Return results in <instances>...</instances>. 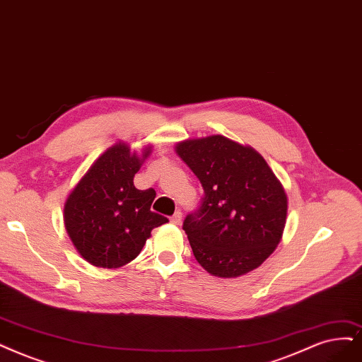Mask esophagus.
Listing matches in <instances>:
<instances>
[{
	"instance_id": "34e87169",
	"label": "esophagus",
	"mask_w": 362,
	"mask_h": 362,
	"mask_svg": "<svg viewBox=\"0 0 362 362\" xmlns=\"http://www.w3.org/2000/svg\"><path fill=\"white\" fill-rule=\"evenodd\" d=\"M171 223L173 225H180L182 223V211L180 210H177L176 213H174V215L171 216Z\"/></svg>"
}]
</instances>
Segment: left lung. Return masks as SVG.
I'll return each instance as SVG.
<instances>
[{"instance_id": "1", "label": "left lung", "mask_w": 362, "mask_h": 362, "mask_svg": "<svg viewBox=\"0 0 362 362\" xmlns=\"http://www.w3.org/2000/svg\"><path fill=\"white\" fill-rule=\"evenodd\" d=\"M174 149L204 189L202 206L183 222L198 264L222 279L258 269L286 223L288 197L273 170L253 147L223 136L183 140Z\"/></svg>"}]
</instances>
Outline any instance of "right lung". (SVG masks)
I'll list each match as a JSON object with an SVG mask.
<instances>
[{
	"mask_svg": "<svg viewBox=\"0 0 362 362\" xmlns=\"http://www.w3.org/2000/svg\"><path fill=\"white\" fill-rule=\"evenodd\" d=\"M152 146L141 155L119 141L101 153L64 204L65 230L77 252L100 269H119L141 252L156 226L168 219L153 213L155 189L140 191L134 176Z\"/></svg>",
	"mask_w": 362,
	"mask_h": 362,
	"instance_id": "obj_1",
	"label": "right lung"
}]
</instances>
